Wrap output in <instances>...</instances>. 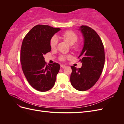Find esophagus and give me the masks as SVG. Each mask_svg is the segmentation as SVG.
<instances>
[{
  "label": "esophagus",
  "instance_id": "1",
  "mask_svg": "<svg viewBox=\"0 0 124 124\" xmlns=\"http://www.w3.org/2000/svg\"><path fill=\"white\" fill-rule=\"evenodd\" d=\"M61 67H62V68H65V67H66V66L65 65H61Z\"/></svg>",
  "mask_w": 124,
  "mask_h": 124
}]
</instances>
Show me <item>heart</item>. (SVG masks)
<instances>
[{"label":"heart","instance_id":"b5f03b06","mask_svg":"<svg viewBox=\"0 0 124 124\" xmlns=\"http://www.w3.org/2000/svg\"><path fill=\"white\" fill-rule=\"evenodd\" d=\"M62 39H64L66 41H67L70 45L72 46L75 43L77 42L78 40V36L75 32H74L72 31H66L65 32L62 33ZM58 42V39L56 36H54L52 37L50 41V46L52 48H54L56 47V45H57ZM73 48L75 49H77L78 46H73ZM62 61H63L65 59V56H62L60 58Z\"/></svg>","mask_w":124,"mask_h":124}]
</instances>
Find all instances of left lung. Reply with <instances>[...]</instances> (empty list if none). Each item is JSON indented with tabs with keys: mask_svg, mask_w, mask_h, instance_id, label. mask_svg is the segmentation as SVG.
I'll return each mask as SVG.
<instances>
[{
	"mask_svg": "<svg viewBox=\"0 0 124 124\" xmlns=\"http://www.w3.org/2000/svg\"><path fill=\"white\" fill-rule=\"evenodd\" d=\"M78 30L84 39L80 55L81 68L71 66L72 73L70 82L73 87L79 91H85L94 85L100 78L104 65L103 45L100 37L94 30L82 25Z\"/></svg>",
	"mask_w": 124,
	"mask_h": 124,
	"instance_id": "8db88e82",
	"label": "left lung"
}]
</instances>
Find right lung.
<instances>
[{
	"label": "right lung",
	"instance_id": "obj_1",
	"mask_svg": "<svg viewBox=\"0 0 124 124\" xmlns=\"http://www.w3.org/2000/svg\"><path fill=\"white\" fill-rule=\"evenodd\" d=\"M61 28L37 25L26 35L21 50L22 68L26 79L33 88L46 92L54 86L60 65H46L43 55L51 50L50 41Z\"/></svg>",
	"mask_w": 124,
	"mask_h": 124
}]
</instances>
